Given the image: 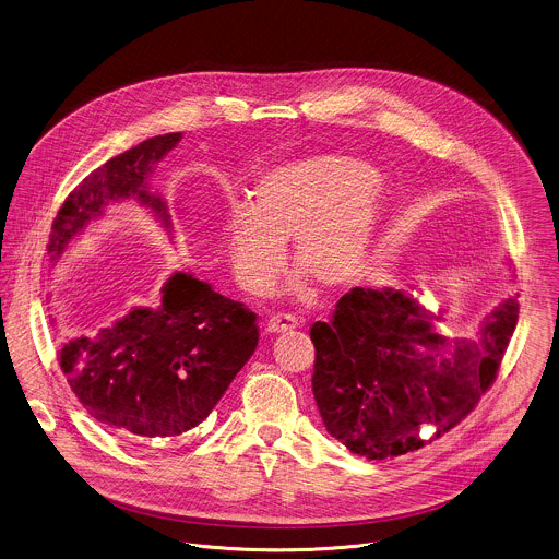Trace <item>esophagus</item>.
Here are the masks:
<instances>
[{"instance_id":"1","label":"esophagus","mask_w":559,"mask_h":559,"mask_svg":"<svg viewBox=\"0 0 559 559\" xmlns=\"http://www.w3.org/2000/svg\"><path fill=\"white\" fill-rule=\"evenodd\" d=\"M298 329V318L289 316V313H278V316H272L267 322H265V331L267 333H287V331H294Z\"/></svg>"}]
</instances>
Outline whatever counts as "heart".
Masks as SVG:
<instances>
[{"mask_svg":"<svg viewBox=\"0 0 559 559\" xmlns=\"http://www.w3.org/2000/svg\"><path fill=\"white\" fill-rule=\"evenodd\" d=\"M380 226L378 173L347 155H313L265 170L252 201L233 203L221 223L226 261L237 285L267 296L289 259L320 287L352 283ZM302 278L294 287L300 289Z\"/></svg>","mask_w":559,"mask_h":559,"instance_id":"heart-1","label":"heart"}]
</instances>
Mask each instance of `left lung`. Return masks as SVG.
I'll use <instances>...</instances> for the list:
<instances>
[{"mask_svg":"<svg viewBox=\"0 0 559 559\" xmlns=\"http://www.w3.org/2000/svg\"><path fill=\"white\" fill-rule=\"evenodd\" d=\"M432 320L400 289L354 287L329 322L311 326L316 404L352 453L404 455L466 419L497 378L519 302L497 307L477 343L447 338Z\"/></svg>","mask_w":559,"mask_h":559,"instance_id":"obj_1","label":"left lung"}]
</instances>
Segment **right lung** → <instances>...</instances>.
Instances as JSON below:
<instances>
[{
    "mask_svg": "<svg viewBox=\"0 0 559 559\" xmlns=\"http://www.w3.org/2000/svg\"><path fill=\"white\" fill-rule=\"evenodd\" d=\"M179 140L181 133L148 138L91 173L51 224V261L122 199L135 197L168 226L166 205L146 179ZM162 292L159 309H133L97 333L64 335L58 347L86 413L138 439H170L203 424L259 341L257 316L192 274L177 272Z\"/></svg>",
    "mask_w": 559,
    "mask_h": 559,
    "instance_id": "1",
    "label": "right lung"
}]
</instances>
